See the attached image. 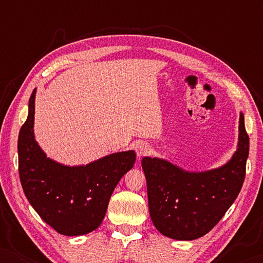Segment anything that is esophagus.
Returning a JSON list of instances; mask_svg holds the SVG:
<instances>
[{
    "label": "esophagus",
    "mask_w": 263,
    "mask_h": 263,
    "mask_svg": "<svg viewBox=\"0 0 263 263\" xmlns=\"http://www.w3.org/2000/svg\"><path fill=\"white\" fill-rule=\"evenodd\" d=\"M149 151V146L147 145L146 142H140L136 145V154H138V158L140 159V158L146 156L147 153H148Z\"/></svg>",
    "instance_id": "34e87169"
}]
</instances>
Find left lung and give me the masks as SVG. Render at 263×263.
Here are the masks:
<instances>
[{
	"label": "left lung",
	"instance_id": "obj_1",
	"mask_svg": "<svg viewBox=\"0 0 263 263\" xmlns=\"http://www.w3.org/2000/svg\"><path fill=\"white\" fill-rule=\"evenodd\" d=\"M238 148L224 166L206 172H188L166 160H141L149 214L164 236L193 240L211 231L235 202L246 178L249 136L239 116Z\"/></svg>",
	"mask_w": 263,
	"mask_h": 263
}]
</instances>
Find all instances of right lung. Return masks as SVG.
<instances>
[{
    "label": "right lung",
    "mask_w": 263,
    "mask_h": 263,
    "mask_svg": "<svg viewBox=\"0 0 263 263\" xmlns=\"http://www.w3.org/2000/svg\"><path fill=\"white\" fill-rule=\"evenodd\" d=\"M34 98L35 89L17 140L24 193L39 217L61 235H86L102 224L111 194L135 163V152L110 154L86 166L49 159L34 140Z\"/></svg>",
    "instance_id": "right-lung-1"
}]
</instances>
